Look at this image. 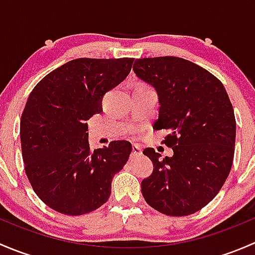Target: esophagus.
<instances>
[{"instance_id": "1", "label": "esophagus", "mask_w": 255, "mask_h": 255, "mask_svg": "<svg viewBox=\"0 0 255 255\" xmlns=\"http://www.w3.org/2000/svg\"><path fill=\"white\" fill-rule=\"evenodd\" d=\"M142 154V148L137 144H133L132 145V158H135V156L140 155Z\"/></svg>"}]
</instances>
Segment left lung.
Instances as JSON below:
<instances>
[{
    "instance_id": "8db88e82",
    "label": "left lung",
    "mask_w": 255,
    "mask_h": 255,
    "mask_svg": "<svg viewBox=\"0 0 255 255\" xmlns=\"http://www.w3.org/2000/svg\"><path fill=\"white\" fill-rule=\"evenodd\" d=\"M137 78L154 87L159 116L154 128L169 129L173 149L161 159L143 151L153 173L142 181L146 204L169 216H187L205 207L225 184L233 163L236 118L225 86L201 66L176 56L134 61Z\"/></svg>"
}]
</instances>
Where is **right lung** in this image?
I'll return each instance as SVG.
<instances>
[{"label":"right lung","instance_id":"add662e5","mask_svg":"<svg viewBox=\"0 0 255 255\" xmlns=\"http://www.w3.org/2000/svg\"><path fill=\"white\" fill-rule=\"evenodd\" d=\"M133 60L75 59L30 92L20 118L23 161L34 192L53 210L80 216L109 200L132 144L115 140L92 151L85 122L102 111L104 95L127 78Z\"/></svg>","mask_w":255,"mask_h":255}]
</instances>
